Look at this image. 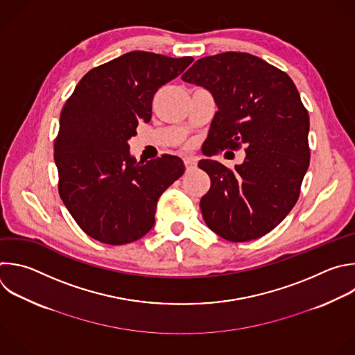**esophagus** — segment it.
<instances>
[{
    "mask_svg": "<svg viewBox=\"0 0 355 355\" xmlns=\"http://www.w3.org/2000/svg\"><path fill=\"white\" fill-rule=\"evenodd\" d=\"M184 164H185V168L187 171H191L196 167V159L195 157H185L184 159Z\"/></svg>",
    "mask_w": 355,
    "mask_h": 355,
    "instance_id": "1",
    "label": "esophagus"
}]
</instances>
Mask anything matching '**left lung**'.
Returning <instances> with one entry per match:
<instances>
[{"label": "left lung", "instance_id": "obj_1", "mask_svg": "<svg viewBox=\"0 0 355 355\" xmlns=\"http://www.w3.org/2000/svg\"><path fill=\"white\" fill-rule=\"evenodd\" d=\"M182 80L207 89L218 107L203 146L209 153L245 146L232 170L200 160L210 189L200 199L207 227L231 243L263 237L298 200L309 166V115L291 78L248 53L198 60Z\"/></svg>", "mask_w": 355, "mask_h": 355}]
</instances>
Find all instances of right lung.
Wrapping results in <instances>:
<instances>
[{
  "mask_svg": "<svg viewBox=\"0 0 355 355\" xmlns=\"http://www.w3.org/2000/svg\"><path fill=\"white\" fill-rule=\"evenodd\" d=\"M192 61L131 51L90 69L65 101L54 141L58 192L89 237L124 245L153 227L160 195L185 167L171 155L137 162L128 139L150 121L155 93Z\"/></svg>",
  "mask_w": 355,
  "mask_h": 355,
  "instance_id": "right-lung-1",
  "label": "right lung"
}]
</instances>
